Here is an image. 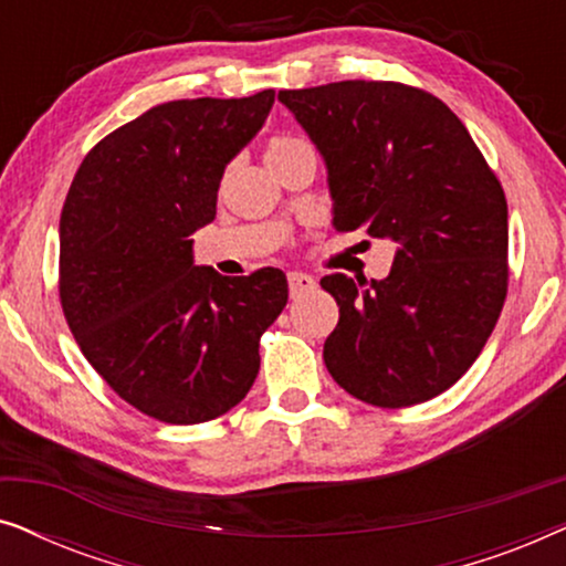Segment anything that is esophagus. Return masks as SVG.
I'll use <instances>...</instances> for the list:
<instances>
[{
    "label": "esophagus",
    "mask_w": 566,
    "mask_h": 566,
    "mask_svg": "<svg viewBox=\"0 0 566 566\" xmlns=\"http://www.w3.org/2000/svg\"><path fill=\"white\" fill-rule=\"evenodd\" d=\"M289 289H291V296L298 298L301 293H308L316 289V281L312 275L306 273H298V270H293V273H289Z\"/></svg>",
    "instance_id": "34e87169"
}]
</instances>
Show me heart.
I'll return each mask as SVG.
<instances>
[{"label":"heart","instance_id":"b5f03b06","mask_svg":"<svg viewBox=\"0 0 566 566\" xmlns=\"http://www.w3.org/2000/svg\"><path fill=\"white\" fill-rule=\"evenodd\" d=\"M301 149H306V142H301V138H296V136L277 134V136L270 138L268 146H265V159H268V165L273 167V165H277V161L289 159L291 154H296Z\"/></svg>","mask_w":566,"mask_h":566}]
</instances>
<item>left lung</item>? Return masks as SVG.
<instances>
[{
    "mask_svg": "<svg viewBox=\"0 0 566 566\" xmlns=\"http://www.w3.org/2000/svg\"><path fill=\"white\" fill-rule=\"evenodd\" d=\"M327 161L332 227L397 244L384 281L324 275L332 378L384 409L422 405L479 358L507 296L505 190L455 113L401 82L283 90Z\"/></svg>",
    "mask_w": 566,
    "mask_h": 566,
    "instance_id": "left-lung-1",
    "label": "left lung"
}]
</instances>
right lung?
Returning <instances> with one entry per match:
<instances>
[{
    "instance_id": "add662e5",
    "label": "right lung",
    "mask_w": 566,
    "mask_h": 566,
    "mask_svg": "<svg viewBox=\"0 0 566 566\" xmlns=\"http://www.w3.org/2000/svg\"><path fill=\"white\" fill-rule=\"evenodd\" d=\"M273 90L172 99L90 149L59 223V298L107 386L138 412L198 424L229 412L260 370V337L283 312V270L227 277L192 262L216 219L223 169L265 123Z\"/></svg>"
}]
</instances>
